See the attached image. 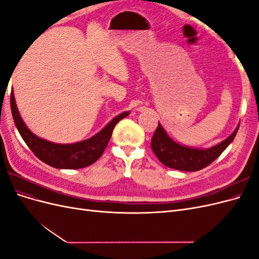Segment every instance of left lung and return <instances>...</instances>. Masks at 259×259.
<instances>
[{
  "label": "left lung",
  "mask_w": 259,
  "mask_h": 259,
  "mask_svg": "<svg viewBox=\"0 0 259 259\" xmlns=\"http://www.w3.org/2000/svg\"><path fill=\"white\" fill-rule=\"evenodd\" d=\"M239 125L224 142L208 149H197L175 143L159 123L151 139V149L164 165L185 171H195L206 167L221 155L236 137Z\"/></svg>",
  "instance_id": "left-lung-1"
}]
</instances>
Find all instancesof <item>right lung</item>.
<instances>
[{
	"mask_svg": "<svg viewBox=\"0 0 259 259\" xmlns=\"http://www.w3.org/2000/svg\"><path fill=\"white\" fill-rule=\"evenodd\" d=\"M11 109L15 125H16L22 139L31 149V151L48 165L55 168L65 169L83 168L95 163L104 153L116 123H119L125 116L130 114V111H125L116 115L95 136L83 140V142L60 145L48 142V140L35 136L26 126L25 122L19 114L13 92L11 93Z\"/></svg>",
	"mask_w": 259,
	"mask_h": 259,
	"instance_id": "add662e5",
	"label": "right lung"
}]
</instances>
